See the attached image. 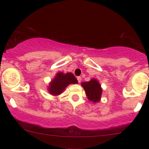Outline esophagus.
Returning a JSON list of instances; mask_svg holds the SVG:
<instances>
[{"mask_svg": "<svg viewBox=\"0 0 149 149\" xmlns=\"http://www.w3.org/2000/svg\"><path fill=\"white\" fill-rule=\"evenodd\" d=\"M77 80H78V83H80L81 82V77H77Z\"/></svg>", "mask_w": 149, "mask_h": 149, "instance_id": "esophagus-1", "label": "esophagus"}]
</instances>
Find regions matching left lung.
Listing matches in <instances>:
<instances>
[{
    "instance_id": "left-lung-1",
    "label": "left lung",
    "mask_w": 149,
    "mask_h": 149,
    "mask_svg": "<svg viewBox=\"0 0 149 149\" xmlns=\"http://www.w3.org/2000/svg\"><path fill=\"white\" fill-rule=\"evenodd\" d=\"M81 85L84 88L86 96L89 100L93 103L100 102L102 97V88L98 80L92 78L90 81L82 83Z\"/></svg>"
}]
</instances>
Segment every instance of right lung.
Segmentation results:
<instances>
[{"instance_id": "add662e5", "label": "right lung", "mask_w": 149, "mask_h": 149, "mask_svg": "<svg viewBox=\"0 0 149 149\" xmlns=\"http://www.w3.org/2000/svg\"><path fill=\"white\" fill-rule=\"evenodd\" d=\"M78 82L72 73L58 72L47 87L49 93L53 96L60 95L68 85L77 84Z\"/></svg>"}]
</instances>
